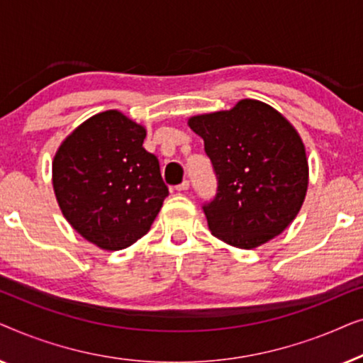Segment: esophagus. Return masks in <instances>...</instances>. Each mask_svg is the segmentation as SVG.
Returning <instances> with one entry per match:
<instances>
[{"instance_id": "obj_1", "label": "esophagus", "mask_w": 363, "mask_h": 363, "mask_svg": "<svg viewBox=\"0 0 363 363\" xmlns=\"http://www.w3.org/2000/svg\"><path fill=\"white\" fill-rule=\"evenodd\" d=\"M188 188H190V182H188V180H185V182H182V183H180V185H178V186H177V191H186V190H188Z\"/></svg>"}]
</instances>
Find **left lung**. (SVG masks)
I'll use <instances>...</instances> for the list:
<instances>
[{
    "label": "left lung",
    "mask_w": 363,
    "mask_h": 363,
    "mask_svg": "<svg viewBox=\"0 0 363 363\" xmlns=\"http://www.w3.org/2000/svg\"><path fill=\"white\" fill-rule=\"evenodd\" d=\"M188 127L205 142L218 195L203 208L213 236L255 250L294 221L309 186L296 127L269 104L241 99L228 111L196 113Z\"/></svg>",
    "instance_id": "obj_1"
}]
</instances>
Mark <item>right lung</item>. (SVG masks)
Wrapping results in <instances>:
<instances>
[{
	"instance_id": "1",
	"label": "right lung",
	"mask_w": 363,
	"mask_h": 363,
	"mask_svg": "<svg viewBox=\"0 0 363 363\" xmlns=\"http://www.w3.org/2000/svg\"><path fill=\"white\" fill-rule=\"evenodd\" d=\"M145 127L121 111L99 112L74 128L52 158V190L69 225L106 251L145 236L168 196Z\"/></svg>"
}]
</instances>
